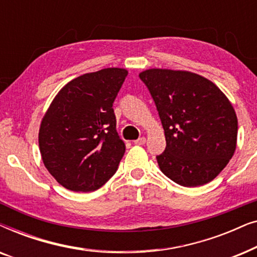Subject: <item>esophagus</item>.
<instances>
[{
  "instance_id": "1",
  "label": "esophagus",
  "mask_w": 257,
  "mask_h": 257,
  "mask_svg": "<svg viewBox=\"0 0 257 257\" xmlns=\"http://www.w3.org/2000/svg\"><path fill=\"white\" fill-rule=\"evenodd\" d=\"M145 143H146V138H145V137H142V138L135 140L136 145H144V144H145Z\"/></svg>"
}]
</instances>
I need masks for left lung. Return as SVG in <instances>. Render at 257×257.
<instances>
[{
    "label": "left lung",
    "mask_w": 257,
    "mask_h": 257,
    "mask_svg": "<svg viewBox=\"0 0 257 257\" xmlns=\"http://www.w3.org/2000/svg\"><path fill=\"white\" fill-rule=\"evenodd\" d=\"M150 90L165 131L166 149L157 157L163 173L185 187L208 184L236 149L237 117L213 82L184 70L139 73Z\"/></svg>",
    "instance_id": "obj_1"
}]
</instances>
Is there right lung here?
I'll return each mask as SVG.
<instances>
[{
  "mask_svg": "<svg viewBox=\"0 0 257 257\" xmlns=\"http://www.w3.org/2000/svg\"><path fill=\"white\" fill-rule=\"evenodd\" d=\"M127 73L107 68L70 80L42 118V160L66 189L96 191L117 171L125 144L115 130L112 105Z\"/></svg>",
  "mask_w": 257,
  "mask_h": 257,
  "instance_id": "add662e5",
  "label": "right lung"
}]
</instances>
